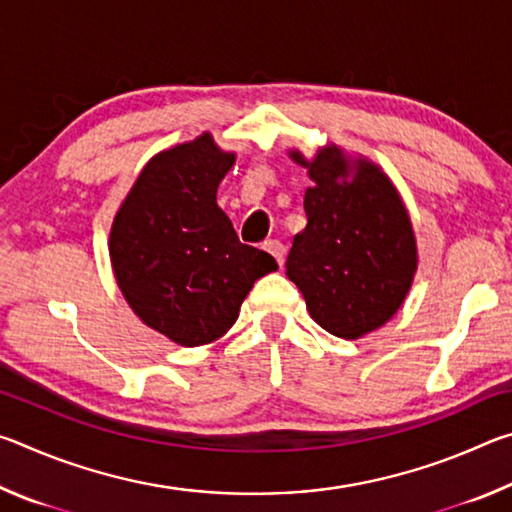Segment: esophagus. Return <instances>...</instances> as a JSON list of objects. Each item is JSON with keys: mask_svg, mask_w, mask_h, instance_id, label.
<instances>
[{"mask_svg": "<svg viewBox=\"0 0 512 512\" xmlns=\"http://www.w3.org/2000/svg\"><path fill=\"white\" fill-rule=\"evenodd\" d=\"M264 250H266V253H271V255L275 257L277 264H280V266L284 264V250H287V248H284L282 241L268 239V241H264Z\"/></svg>", "mask_w": 512, "mask_h": 512, "instance_id": "34e87169", "label": "esophagus"}]
</instances>
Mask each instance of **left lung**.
<instances>
[{"mask_svg":"<svg viewBox=\"0 0 512 512\" xmlns=\"http://www.w3.org/2000/svg\"><path fill=\"white\" fill-rule=\"evenodd\" d=\"M314 185L305 230L293 237L287 275L316 323L339 339H361L395 316L418 268L413 225L377 164L325 146L314 160L291 151Z\"/></svg>","mask_w":512,"mask_h":512,"instance_id":"obj_1","label":"left lung"}]
</instances>
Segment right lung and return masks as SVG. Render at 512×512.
Masks as SVG:
<instances>
[{"label": "right lung", "mask_w": 512, "mask_h": 512, "mask_svg": "<svg viewBox=\"0 0 512 512\" xmlns=\"http://www.w3.org/2000/svg\"><path fill=\"white\" fill-rule=\"evenodd\" d=\"M235 164L210 133L146 162L110 230V262L131 309L173 343L196 348L235 325L253 284L277 271L264 250L241 244L216 205Z\"/></svg>", "instance_id": "right-lung-1"}]
</instances>
